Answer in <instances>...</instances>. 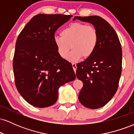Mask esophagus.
Returning <instances> with one entry per match:
<instances>
[{
    "label": "esophagus",
    "instance_id": "obj_1",
    "mask_svg": "<svg viewBox=\"0 0 134 134\" xmlns=\"http://www.w3.org/2000/svg\"><path fill=\"white\" fill-rule=\"evenodd\" d=\"M72 67H73L75 73H76V69H77V65H76V64H75V63H72Z\"/></svg>",
    "mask_w": 134,
    "mask_h": 134
}]
</instances>
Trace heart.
I'll return each instance as SVG.
<instances>
[{
  "label": "heart",
  "mask_w": 134,
  "mask_h": 134,
  "mask_svg": "<svg viewBox=\"0 0 134 134\" xmlns=\"http://www.w3.org/2000/svg\"><path fill=\"white\" fill-rule=\"evenodd\" d=\"M99 42V35L96 27L82 23H73L55 36L54 43L61 57L65 58L71 47L72 52L67 59L76 62L81 58H88L94 53Z\"/></svg>",
  "instance_id": "b5f03b06"
}]
</instances>
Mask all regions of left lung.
Here are the masks:
<instances>
[{
	"label": "left lung",
	"instance_id": "left-lung-1",
	"mask_svg": "<svg viewBox=\"0 0 134 134\" xmlns=\"http://www.w3.org/2000/svg\"><path fill=\"white\" fill-rule=\"evenodd\" d=\"M96 27L99 42L94 53L77 64L76 76L83 83L79 100L84 107L97 109L109 102L118 87L122 69V50L116 32L99 16H76Z\"/></svg>",
	"mask_w": 134,
	"mask_h": 134
}]
</instances>
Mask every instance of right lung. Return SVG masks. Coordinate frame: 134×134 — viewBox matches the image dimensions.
I'll return each mask as SVG.
<instances>
[{
    "instance_id": "add662e5",
    "label": "right lung",
    "mask_w": 134,
    "mask_h": 134,
    "mask_svg": "<svg viewBox=\"0 0 134 134\" xmlns=\"http://www.w3.org/2000/svg\"><path fill=\"white\" fill-rule=\"evenodd\" d=\"M72 15H36L18 36L13 58L16 86L24 99L34 107L55 103L61 86L76 74L72 64L58 54L55 33Z\"/></svg>"
}]
</instances>
